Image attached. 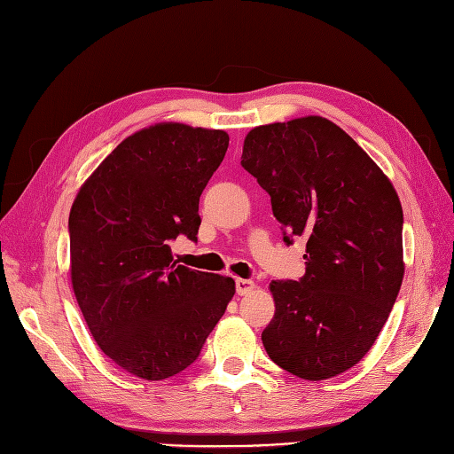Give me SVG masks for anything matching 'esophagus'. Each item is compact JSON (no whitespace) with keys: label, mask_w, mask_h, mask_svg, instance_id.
Instances as JSON below:
<instances>
[{"label":"esophagus","mask_w":454,"mask_h":454,"mask_svg":"<svg viewBox=\"0 0 454 454\" xmlns=\"http://www.w3.org/2000/svg\"><path fill=\"white\" fill-rule=\"evenodd\" d=\"M235 286H237V294L239 295L250 294L254 287H255V284L252 280H246V278H235Z\"/></svg>","instance_id":"34e87169"}]
</instances>
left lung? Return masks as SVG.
Segmentation results:
<instances>
[{
    "label": "left lung",
    "instance_id": "8db88e82",
    "mask_svg": "<svg viewBox=\"0 0 454 454\" xmlns=\"http://www.w3.org/2000/svg\"><path fill=\"white\" fill-rule=\"evenodd\" d=\"M240 164L270 195L284 242L307 237L303 277L270 284L269 358L307 380L345 373L373 347L402 287L395 189L345 130L316 115L250 130Z\"/></svg>",
    "mask_w": 454,
    "mask_h": 454
}]
</instances>
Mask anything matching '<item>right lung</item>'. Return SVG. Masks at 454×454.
<instances>
[{
    "label": "right lung",
    "mask_w": 454,
    "mask_h": 454,
    "mask_svg": "<svg viewBox=\"0 0 454 454\" xmlns=\"http://www.w3.org/2000/svg\"><path fill=\"white\" fill-rule=\"evenodd\" d=\"M229 147L223 130L160 122L122 140L79 189L70 222L72 284L94 340L145 380L193 364L235 280L177 265L197 242L199 200Z\"/></svg>",
    "instance_id": "add662e5"
}]
</instances>
